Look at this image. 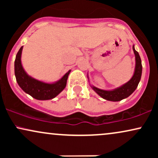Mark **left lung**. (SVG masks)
I'll return each mask as SVG.
<instances>
[{"instance_id": "8db88e82", "label": "left lung", "mask_w": 158, "mask_h": 158, "mask_svg": "<svg viewBox=\"0 0 158 158\" xmlns=\"http://www.w3.org/2000/svg\"><path fill=\"white\" fill-rule=\"evenodd\" d=\"M133 50L135 55V70L133 77L128 82L120 86L119 88L112 90H101L96 87L92 86V88L94 91H96V93H97L103 99L108 101H113V102L120 101L125 98L129 97L137 88L139 81H140L141 75H142V63H141V59L139 57L138 52L136 51L134 46Z\"/></svg>"}]
</instances>
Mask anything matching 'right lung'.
<instances>
[{
	"label": "right lung",
	"instance_id": "right-lung-1",
	"mask_svg": "<svg viewBox=\"0 0 158 158\" xmlns=\"http://www.w3.org/2000/svg\"><path fill=\"white\" fill-rule=\"evenodd\" d=\"M23 47L20 48L15 60V75L18 84L25 93L39 100H48L53 99L64 89L67 85L69 70L64 77L55 83H45L39 81L30 76L23 70L21 64V57Z\"/></svg>",
	"mask_w": 158,
	"mask_h": 158
}]
</instances>
